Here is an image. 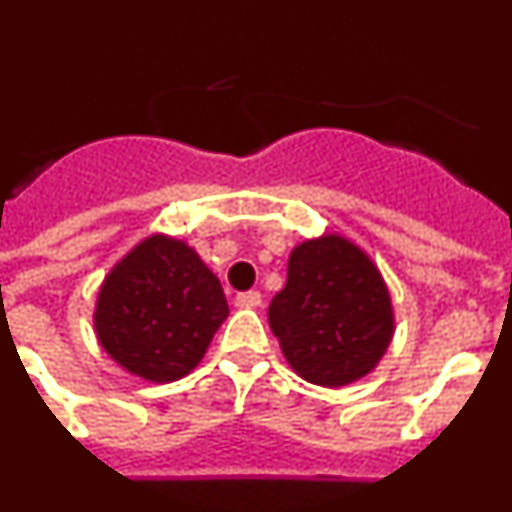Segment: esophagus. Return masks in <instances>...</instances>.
<instances>
[{"mask_svg":"<svg viewBox=\"0 0 512 512\" xmlns=\"http://www.w3.org/2000/svg\"><path fill=\"white\" fill-rule=\"evenodd\" d=\"M235 305L246 307V310H253V307L261 305V295L259 292H241V295L235 297Z\"/></svg>","mask_w":512,"mask_h":512,"instance_id":"34e87169","label":"esophagus"}]
</instances>
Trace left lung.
Instances as JSON below:
<instances>
[{
	"label": "left lung",
	"instance_id": "8db88e82",
	"mask_svg": "<svg viewBox=\"0 0 512 512\" xmlns=\"http://www.w3.org/2000/svg\"><path fill=\"white\" fill-rule=\"evenodd\" d=\"M269 325L297 377L338 390L377 369L395 336V310L372 256L325 233L292 248Z\"/></svg>",
	"mask_w": 512,
	"mask_h": 512
}]
</instances>
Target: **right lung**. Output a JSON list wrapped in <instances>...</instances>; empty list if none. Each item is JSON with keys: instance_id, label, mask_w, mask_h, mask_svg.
I'll return each instance as SVG.
<instances>
[{"instance_id": "right-lung-1", "label": "right lung", "mask_w": 512, "mask_h": 512, "mask_svg": "<svg viewBox=\"0 0 512 512\" xmlns=\"http://www.w3.org/2000/svg\"><path fill=\"white\" fill-rule=\"evenodd\" d=\"M220 279L189 243L153 233L104 277L94 333L117 366L153 384L187 377L228 318Z\"/></svg>"}]
</instances>
